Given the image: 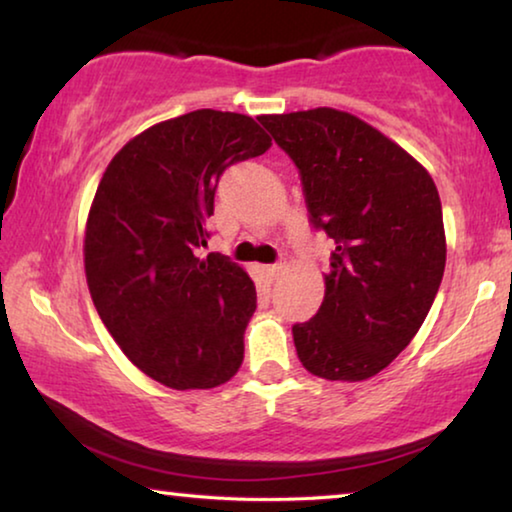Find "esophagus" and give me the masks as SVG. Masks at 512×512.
<instances>
[{"instance_id": "34e87169", "label": "esophagus", "mask_w": 512, "mask_h": 512, "mask_svg": "<svg viewBox=\"0 0 512 512\" xmlns=\"http://www.w3.org/2000/svg\"><path fill=\"white\" fill-rule=\"evenodd\" d=\"M281 270H283L281 263H272V265H265L263 267V272L267 274V279H277L279 274H281Z\"/></svg>"}]
</instances>
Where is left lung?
<instances>
[{"label":"left lung","mask_w":512,"mask_h":512,"mask_svg":"<svg viewBox=\"0 0 512 512\" xmlns=\"http://www.w3.org/2000/svg\"><path fill=\"white\" fill-rule=\"evenodd\" d=\"M258 121L300 171L311 226L336 245L325 300L293 325L297 357L325 380L373 377L410 345L442 283L437 187L410 153L348 112L318 107Z\"/></svg>","instance_id":"8db88e82"}]
</instances>
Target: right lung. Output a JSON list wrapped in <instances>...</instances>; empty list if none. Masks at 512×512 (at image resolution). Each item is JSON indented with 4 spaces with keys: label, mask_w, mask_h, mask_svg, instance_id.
Listing matches in <instances>:
<instances>
[{
    "label": "right lung",
    "mask_w": 512,
    "mask_h": 512,
    "mask_svg": "<svg viewBox=\"0 0 512 512\" xmlns=\"http://www.w3.org/2000/svg\"><path fill=\"white\" fill-rule=\"evenodd\" d=\"M272 139L251 116L196 109L128 141L86 222L91 300L132 364L164 387L212 389L238 373L254 281L206 247L219 178Z\"/></svg>",
    "instance_id": "obj_1"
}]
</instances>
